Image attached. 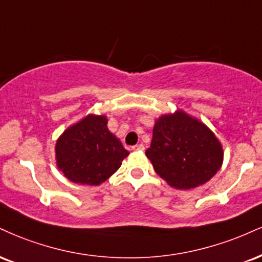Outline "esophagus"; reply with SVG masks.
Here are the masks:
<instances>
[{"mask_svg": "<svg viewBox=\"0 0 262 262\" xmlns=\"http://www.w3.org/2000/svg\"><path fill=\"white\" fill-rule=\"evenodd\" d=\"M145 147L143 144H137V145H134V146H132V150H134V151H143Z\"/></svg>", "mask_w": 262, "mask_h": 262, "instance_id": "1", "label": "esophagus"}]
</instances>
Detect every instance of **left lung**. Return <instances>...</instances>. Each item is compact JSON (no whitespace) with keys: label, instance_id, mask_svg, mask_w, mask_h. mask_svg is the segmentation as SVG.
Segmentation results:
<instances>
[{"label":"left lung","instance_id":"8db88e82","mask_svg":"<svg viewBox=\"0 0 262 262\" xmlns=\"http://www.w3.org/2000/svg\"><path fill=\"white\" fill-rule=\"evenodd\" d=\"M145 155L157 174L177 189H190L210 181L223 160L215 134L182 111L157 119Z\"/></svg>","mask_w":262,"mask_h":262}]
</instances>
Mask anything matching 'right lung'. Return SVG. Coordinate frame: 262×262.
Instances as JSON below:
<instances>
[{
	"instance_id": "right-lung-1",
	"label": "right lung",
	"mask_w": 262,
	"mask_h": 262,
	"mask_svg": "<svg viewBox=\"0 0 262 262\" xmlns=\"http://www.w3.org/2000/svg\"><path fill=\"white\" fill-rule=\"evenodd\" d=\"M129 155L107 128L105 116L90 115L68 128L56 144L57 166L69 181L99 185Z\"/></svg>"
}]
</instances>
